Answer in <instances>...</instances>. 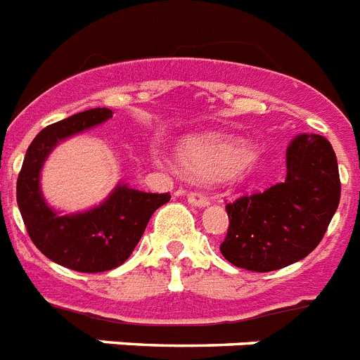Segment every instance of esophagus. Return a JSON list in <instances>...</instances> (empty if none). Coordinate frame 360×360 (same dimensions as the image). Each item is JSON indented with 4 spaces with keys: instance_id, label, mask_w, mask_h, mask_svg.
Masks as SVG:
<instances>
[{
    "instance_id": "34e87169",
    "label": "esophagus",
    "mask_w": 360,
    "mask_h": 360,
    "mask_svg": "<svg viewBox=\"0 0 360 360\" xmlns=\"http://www.w3.org/2000/svg\"><path fill=\"white\" fill-rule=\"evenodd\" d=\"M187 202L191 205H195V207H205V205H210V198L198 191L187 193Z\"/></svg>"
}]
</instances>
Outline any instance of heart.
<instances>
[{
    "instance_id": "heart-1",
    "label": "heart",
    "mask_w": 360,
    "mask_h": 360,
    "mask_svg": "<svg viewBox=\"0 0 360 360\" xmlns=\"http://www.w3.org/2000/svg\"><path fill=\"white\" fill-rule=\"evenodd\" d=\"M178 162L184 173L202 180L250 176L264 167V156L235 136L202 134L187 138L180 146Z\"/></svg>"
}]
</instances>
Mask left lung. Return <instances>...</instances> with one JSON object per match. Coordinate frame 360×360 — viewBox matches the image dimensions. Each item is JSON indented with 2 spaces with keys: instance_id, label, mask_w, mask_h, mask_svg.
<instances>
[{
  "instance_id": "obj_1",
  "label": "left lung",
  "mask_w": 360,
  "mask_h": 360,
  "mask_svg": "<svg viewBox=\"0 0 360 360\" xmlns=\"http://www.w3.org/2000/svg\"><path fill=\"white\" fill-rule=\"evenodd\" d=\"M340 200L337 156L321 134H299L285 149V180L227 204L224 259L248 271H275L308 257Z\"/></svg>"
}]
</instances>
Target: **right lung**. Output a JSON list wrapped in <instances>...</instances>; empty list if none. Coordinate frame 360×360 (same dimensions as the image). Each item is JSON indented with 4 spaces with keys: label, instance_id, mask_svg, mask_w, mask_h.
Instances as JSON below:
<instances>
[{
    "label": "right lung",
    "instance_id": "1",
    "mask_svg": "<svg viewBox=\"0 0 360 360\" xmlns=\"http://www.w3.org/2000/svg\"><path fill=\"white\" fill-rule=\"evenodd\" d=\"M110 118L112 110L96 107L45 127L27 149L18 176V207L30 240L52 262L75 271L100 273L122 266L142 238L153 213L171 200L169 193H143L120 182L91 210L63 214L47 204L41 169L54 147Z\"/></svg>",
    "mask_w": 360,
    "mask_h": 360
}]
</instances>
